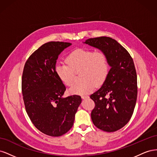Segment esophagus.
<instances>
[{
	"mask_svg": "<svg viewBox=\"0 0 157 157\" xmlns=\"http://www.w3.org/2000/svg\"><path fill=\"white\" fill-rule=\"evenodd\" d=\"M81 98H82V99H87V98H89V96H81Z\"/></svg>",
	"mask_w": 157,
	"mask_h": 157,
	"instance_id": "1",
	"label": "esophagus"
}]
</instances>
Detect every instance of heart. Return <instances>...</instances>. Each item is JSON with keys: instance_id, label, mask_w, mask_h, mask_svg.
Here are the masks:
<instances>
[{"instance_id": "heart-1", "label": "heart", "mask_w": 157, "mask_h": 157, "mask_svg": "<svg viewBox=\"0 0 157 157\" xmlns=\"http://www.w3.org/2000/svg\"><path fill=\"white\" fill-rule=\"evenodd\" d=\"M67 64L57 63L56 73L66 86L73 82L75 73H80L82 81L69 90L71 94L85 95L92 92L97 86H101L108 77L109 65L107 57L102 51L93 52L86 48L77 49L67 56Z\"/></svg>"}]
</instances>
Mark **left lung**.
Here are the masks:
<instances>
[{"label": "left lung", "instance_id": "left-lung-1", "mask_svg": "<svg viewBox=\"0 0 157 157\" xmlns=\"http://www.w3.org/2000/svg\"><path fill=\"white\" fill-rule=\"evenodd\" d=\"M83 43L103 52L111 67L101 87L90 96L96 105L91 113L92 122L101 130L115 132L129 122L136 106L137 86L134 61L124 47L110 37L93 38Z\"/></svg>", "mask_w": 157, "mask_h": 157}]
</instances>
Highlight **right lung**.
<instances>
[{
	"mask_svg": "<svg viewBox=\"0 0 157 157\" xmlns=\"http://www.w3.org/2000/svg\"><path fill=\"white\" fill-rule=\"evenodd\" d=\"M71 43L49 42L31 55L23 69L21 88L33 124L50 136L58 137L72 128L81 97L63 98L65 86L56 73L59 55Z\"/></svg>",
	"mask_w": 157,
	"mask_h": 157,
	"instance_id": "add662e5",
	"label": "right lung"
}]
</instances>
